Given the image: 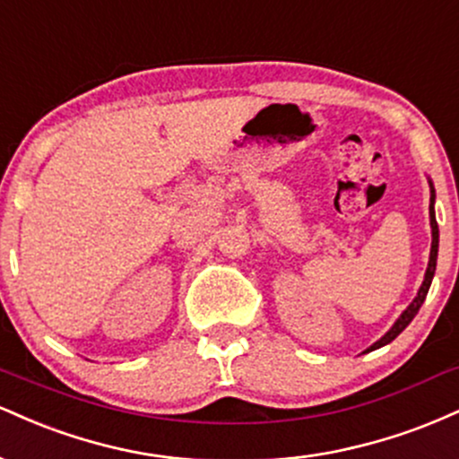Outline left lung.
<instances>
[{"label": "left lung", "mask_w": 459, "mask_h": 459, "mask_svg": "<svg viewBox=\"0 0 459 459\" xmlns=\"http://www.w3.org/2000/svg\"><path fill=\"white\" fill-rule=\"evenodd\" d=\"M429 226H431V250H429V263H428V270H425V278H423V284H420L419 293H416V298L410 302V307L403 310L402 315H399V319L394 321L393 328L386 332V334L382 336L380 341H376L371 347H368L367 351H373V350H380V347L388 345L393 339H397L402 332L408 328L410 321L414 319V315L419 313L420 304L425 302V298H428V291L431 287V281H434V273H436V261H438V241H440V235H438V222H436V212H434V203H436V189H434V183L429 181Z\"/></svg>", "instance_id": "left-lung-1"}]
</instances>
